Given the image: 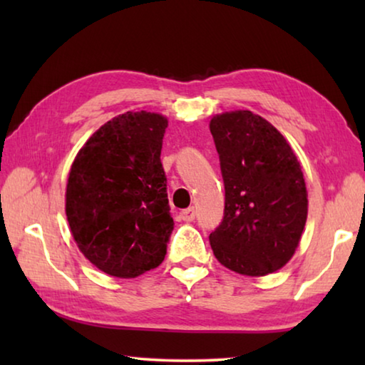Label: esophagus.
Here are the masks:
<instances>
[{
  "label": "esophagus",
  "instance_id": "1",
  "mask_svg": "<svg viewBox=\"0 0 365 365\" xmlns=\"http://www.w3.org/2000/svg\"><path fill=\"white\" fill-rule=\"evenodd\" d=\"M180 217L185 220V222H193L195 217H196V212H195V207H188L185 209V211L180 212Z\"/></svg>",
  "mask_w": 365,
  "mask_h": 365
}]
</instances>
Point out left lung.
<instances>
[{
  "instance_id": "left-lung-1",
  "label": "left lung",
  "mask_w": 365,
  "mask_h": 365,
  "mask_svg": "<svg viewBox=\"0 0 365 365\" xmlns=\"http://www.w3.org/2000/svg\"><path fill=\"white\" fill-rule=\"evenodd\" d=\"M225 187V209L209 235L217 261L243 275L282 269L298 248L307 219L301 165L283 135L251 110L209 123Z\"/></svg>"
}]
</instances>
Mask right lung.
I'll use <instances>...</instances> for the list:
<instances>
[{
    "mask_svg": "<svg viewBox=\"0 0 365 365\" xmlns=\"http://www.w3.org/2000/svg\"><path fill=\"white\" fill-rule=\"evenodd\" d=\"M168 119L125 113L104 123L78 151L66 214L78 250L104 274L133 279L168 252L174 219L160 163Z\"/></svg>",
    "mask_w": 365,
    "mask_h": 365,
    "instance_id": "right-lung-1",
    "label": "right lung"
}]
</instances>
